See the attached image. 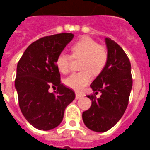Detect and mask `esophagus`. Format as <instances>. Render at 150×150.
I'll use <instances>...</instances> for the list:
<instances>
[{"mask_svg": "<svg viewBox=\"0 0 150 150\" xmlns=\"http://www.w3.org/2000/svg\"><path fill=\"white\" fill-rule=\"evenodd\" d=\"M82 97H83V95L81 94V93H75V98L76 99H80V98H81Z\"/></svg>", "mask_w": 150, "mask_h": 150, "instance_id": "1", "label": "esophagus"}]
</instances>
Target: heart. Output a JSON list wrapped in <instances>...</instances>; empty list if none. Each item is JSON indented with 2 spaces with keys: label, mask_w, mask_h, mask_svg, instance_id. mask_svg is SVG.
Segmentation results:
<instances>
[{
  "label": "heart",
  "mask_w": 150,
  "mask_h": 150,
  "mask_svg": "<svg viewBox=\"0 0 150 150\" xmlns=\"http://www.w3.org/2000/svg\"><path fill=\"white\" fill-rule=\"evenodd\" d=\"M71 52L72 58H81L80 69L82 70L68 76L65 84L72 89L81 91L91 81L92 73L98 75L103 71L108 60V52L103 45L88 36L75 41L71 45ZM70 61V56L61 52L56 59V66L62 73H67Z\"/></svg>",
  "instance_id": "heart-1"
}]
</instances>
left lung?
Returning <instances> with one entry per match:
<instances>
[{"label":"left lung","instance_id":"left-lung-1","mask_svg":"<svg viewBox=\"0 0 150 150\" xmlns=\"http://www.w3.org/2000/svg\"><path fill=\"white\" fill-rule=\"evenodd\" d=\"M106 44L107 62L91 84L94 92L87 97L91 106L82 114L84 125L96 132L107 131L120 120L128 105L133 84L131 62L125 52L108 37ZM99 91L101 95L97 98Z\"/></svg>","mask_w":150,"mask_h":150}]
</instances>
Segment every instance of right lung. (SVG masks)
<instances>
[{
	"label": "right lung",
	"mask_w": 150,
	"mask_h": 150,
	"mask_svg": "<svg viewBox=\"0 0 150 150\" xmlns=\"http://www.w3.org/2000/svg\"><path fill=\"white\" fill-rule=\"evenodd\" d=\"M73 38L71 33L45 36L30 44L18 62L15 87L21 112L38 130L48 131L62 122L66 106L75 98L61 83L57 56ZM57 91L50 93V88Z\"/></svg>",
	"instance_id": "obj_1"
}]
</instances>
